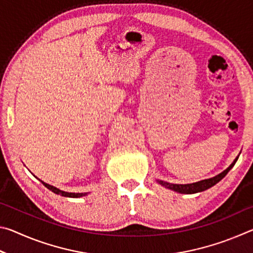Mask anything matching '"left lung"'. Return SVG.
<instances>
[{"label":"left lung","mask_w":253,"mask_h":253,"mask_svg":"<svg viewBox=\"0 0 253 253\" xmlns=\"http://www.w3.org/2000/svg\"><path fill=\"white\" fill-rule=\"evenodd\" d=\"M239 156L235 158V160L232 162L228 169H224L223 172L217 174L216 176L208 178V179H202V181L196 182V183H191V184H173V183H169L165 181H161V179H157V183L161 184L162 186H164L166 188H169L174 192H177V193H182V194H194V193H199V192H203L208 188L212 187L215 185L216 183H219L222 178H223L226 174H228L229 170L233 168L235 163H237Z\"/></svg>","instance_id":"1"}]
</instances>
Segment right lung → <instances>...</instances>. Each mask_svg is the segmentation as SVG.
Here are the masks:
<instances>
[{
    "label": "right lung",
    "mask_w": 253,
    "mask_h": 253,
    "mask_svg": "<svg viewBox=\"0 0 253 253\" xmlns=\"http://www.w3.org/2000/svg\"><path fill=\"white\" fill-rule=\"evenodd\" d=\"M41 182H42V184H43V185L46 188H49L50 191H52L53 193L59 194V195H61V196H66V198H81V196H84V195L88 194V193H71V192H65V191L59 190V188L54 187L52 185H50V184L44 183L43 181H41Z\"/></svg>",
    "instance_id": "1"
}]
</instances>
